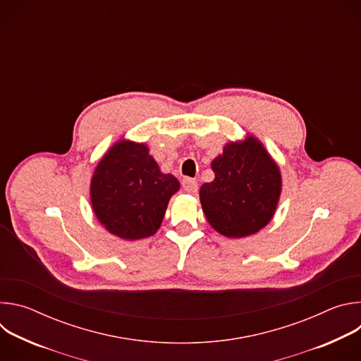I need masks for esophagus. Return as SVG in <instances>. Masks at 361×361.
<instances>
[{
    "label": "esophagus",
    "instance_id": "obj_1",
    "mask_svg": "<svg viewBox=\"0 0 361 361\" xmlns=\"http://www.w3.org/2000/svg\"><path fill=\"white\" fill-rule=\"evenodd\" d=\"M183 188L188 194H195L197 190H198V185H197V181H194L191 178H184L183 180Z\"/></svg>",
    "mask_w": 361,
    "mask_h": 361
}]
</instances>
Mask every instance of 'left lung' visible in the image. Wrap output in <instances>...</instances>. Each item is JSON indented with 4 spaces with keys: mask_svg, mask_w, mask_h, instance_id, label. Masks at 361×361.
Segmentation results:
<instances>
[{
    "mask_svg": "<svg viewBox=\"0 0 361 361\" xmlns=\"http://www.w3.org/2000/svg\"><path fill=\"white\" fill-rule=\"evenodd\" d=\"M216 177L200 188L202 213L210 226L228 238L264 228L276 214L283 180L264 144L247 133L228 141L212 161Z\"/></svg>",
    "mask_w": 361,
    "mask_h": 361,
    "instance_id": "left-lung-1",
    "label": "left lung"
}]
</instances>
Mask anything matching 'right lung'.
Wrapping results in <instances>:
<instances>
[{
	"instance_id": "obj_1",
	"label": "right lung",
	"mask_w": 361,
	"mask_h": 361,
	"mask_svg": "<svg viewBox=\"0 0 361 361\" xmlns=\"http://www.w3.org/2000/svg\"><path fill=\"white\" fill-rule=\"evenodd\" d=\"M180 190L145 142L121 138L98 161L90 183L92 212L113 235L135 241L156 234L170 198Z\"/></svg>"
}]
</instances>
